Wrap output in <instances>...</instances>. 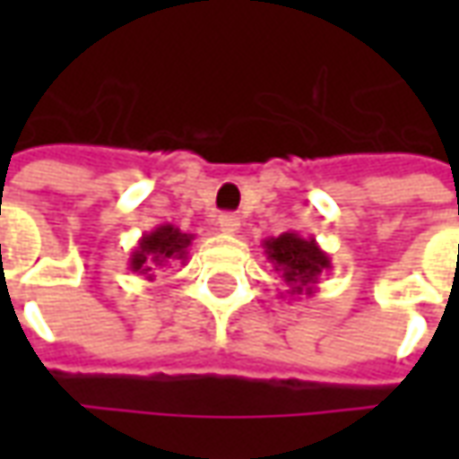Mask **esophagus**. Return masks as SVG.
Masks as SVG:
<instances>
[{
  "label": "esophagus",
  "instance_id": "34e87169",
  "mask_svg": "<svg viewBox=\"0 0 459 459\" xmlns=\"http://www.w3.org/2000/svg\"><path fill=\"white\" fill-rule=\"evenodd\" d=\"M219 229L223 230V233L233 236V233H238L240 219L236 216V213H221V216H219Z\"/></svg>",
  "mask_w": 459,
  "mask_h": 459
}]
</instances>
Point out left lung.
Listing matches in <instances>:
<instances>
[{
    "instance_id": "8db88e82",
    "label": "left lung",
    "mask_w": 459,
    "mask_h": 459,
    "mask_svg": "<svg viewBox=\"0 0 459 459\" xmlns=\"http://www.w3.org/2000/svg\"><path fill=\"white\" fill-rule=\"evenodd\" d=\"M265 258L288 285L290 298H312L317 292L322 273L332 270V258L319 248L315 238H302L295 230L280 233L278 238L263 240Z\"/></svg>"
}]
</instances>
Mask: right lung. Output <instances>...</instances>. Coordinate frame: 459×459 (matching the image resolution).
<instances>
[{"mask_svg":"<svg viewBox=\"0 0 459 459\" xmlns=\"http://www.w3.org/2000/svg\"><path fill=\"white\" fill-rule=\"evenodd\" d=\"M191 240H194L191 233H181L171 223H161L137 240L127 265H130L132 273H140L144 278H154L152 275L154 270L171 268V263H181V265L186 263Z\"/></svg>","mask_w":459,"mask_h":459,"instance_id":"add662e5","label":"right lung"}]
</instances>
